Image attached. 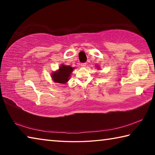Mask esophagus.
I'll list each match as a JSON object with an SVG mask.
<instances>
[{"label": "esophagus", "mask_w": 155, "mask_h": 155, "mask_svg": "<svg viewBox=\"0 0 155 155\" xmlns=\"http://www.w3.org/2000/svg\"><path fill=\"white\" fill-rule=\"evenodd\" d=\"M86 65H87V64H86V63H82V64H81V66L82 68H85Z\"/></svg>", "instance_id": "obj_1"}]
</instances>
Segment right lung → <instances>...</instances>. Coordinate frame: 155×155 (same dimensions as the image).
Returning a JSON list of instances; mask_svg holds the SVG:
<instances>
[{
	"label": "right lung",
	"mask_w": 155,
	"mask_h": 155,
	"mask_svg": "<svg viewBox=\"0 0 155 155\" xmlns=\"http://www.w3.org/2000/svg\"><path fill=\"white\" fill-rule=\"evenodd\" d=\"M74 69V68L69 66V65L61 64L58 70L52 73L51 77L54 82L65 84L69 80L70 74Z\"/></svg>",
	"instance_id": "right-lung-1"
}]
</instances>
